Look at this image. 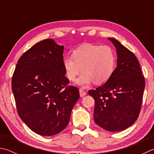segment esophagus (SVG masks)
<instances>
[{"mask_svg":"<svg viewBox=\"0 0 154 154\" xmlns=\"http://www.w3.org/2000/svg\"><path fill=\"white\" fill-rule=\"evenodd\" d=\"M79 91H80V97H84V96L87 95V93H86V91L83 90L82 88H80Z\"/></svg>","mask_w":154,"mask_h":154,"instance_id":"1","label":"esophagus"}]
</instances>
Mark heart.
I'll list each match as a JSON object with an SVG mask.
<instances>
[{
    "label": "heart",
    "mask_w": 154,
    "mask_h": 154,
    "mask_svg": "<svg viewBox=\"0 0 154 154\" xmlns=\"http://www.w3.org/2000/svg\"><path fill=\"white\" fill-rule=\"evenodd\" d=\"M116 55L109 45L87 43L74 50L72 57H66L63 65L66 77L74 81L82 70L78 84L85 87L94 82L103 84L112 76L116 67Z\"/></svg>",
    "instance_id": "obj_1"
}]
</instances>
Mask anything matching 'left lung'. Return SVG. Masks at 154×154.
Masks as SVG:
<instances>
[{"mask_svg":"<svg viewBox=\"0 0 154 154\" xmlns=\"http://www.w3.org/2000/svg\"><path fill=\"white\" fill-rule=\"evenodd\" d=\"M108 39L116 48L117 67L105 84L88 94L95 99V123L116 132L128 128L138 118L145 82L134 54L117 40Z\"/></svg>","mask_w":154,"mask_h":154,"instance_id":"8db88e82","label":"left lung"}]
</instances>
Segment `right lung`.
<instances>
[{
    "label": "right lung",
    "mask_w": 154,
    "mask_h": 154,
    "mask_svg": "<svg viewBox=\"0 0 154 154\" xmlns=\"http://www.w3.org/2000/svg\"><path fill=\"white\" fill-rule=\"evenodd\" d=\"M63 48L52 39L37 42L20 57L12 76L19 116L40 135L63 131L80 97L65 75Z\"/></svg>",
    "instance_id": "add662e5"
}]
</instances>
